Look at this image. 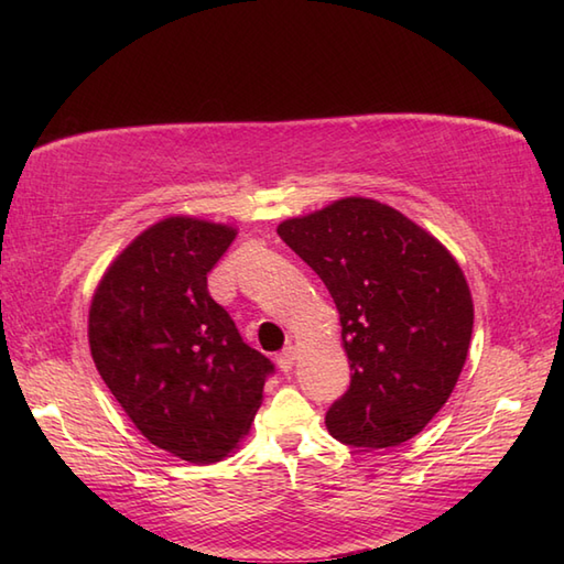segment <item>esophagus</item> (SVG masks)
<instances>
[{
	"label": "esophagus",
	"instance_id": "esophagus-1",
	"mask_svg": "<svg viewBox=\"0 0 564 564\" xmlns=\"http://www.w3.org/2000/svg\"><path fill=\"white\" fill-rule=\"evenodd\" d=\"M295 349L293 346H285V349L275 356V364H279V368L283 370V373H289V370L293 368V364H295Z\"/></svg>",
	"mask_w": 564,
	"mask_h": 564
}]
</instances>
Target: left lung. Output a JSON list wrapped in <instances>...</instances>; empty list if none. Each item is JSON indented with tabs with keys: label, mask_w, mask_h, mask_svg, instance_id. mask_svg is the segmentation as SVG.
Masks as SVG:
<instances>
[{
	"label": "left lung",
	"mask_w": 564,
	"mask_h": 564,
	"mask_svg": "<svg viewBox=\"0 0 564 564\" xmlns=\"http://www.w3.org/2000/svg\"><path fill=\"white\" fill-rule=\"evenodd\" d=\"M279 237L334 297L351 386L325 424L354 448L410 441L458 382L473 297L438 239L386 203L341 198L279 225Z\"/></svg>",
	"instance_id": "left-lung-1"
}]
</instances>
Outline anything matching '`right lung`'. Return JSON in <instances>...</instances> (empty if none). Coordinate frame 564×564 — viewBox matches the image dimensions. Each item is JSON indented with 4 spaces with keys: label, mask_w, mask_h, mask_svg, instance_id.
I'll use <instances>...</instances> for the list:
<instances>
[{
    "label": "right lung",
    "mask_w": 564,
    "mask_h": 564,
    "mask_svg": "<svg viewBox=\"0 0 564 564\" xmlns=\"http://www.w3.org/2000/svg\"><path fill=\"white\" fill-rule=\"evenodd\" d=\"M235 235L196 218L152 225L104 273L89 310L91 358L113 398L150 443L198 465L237 446L273 376L208 293Z\"/></svg>",
    "instance_id": "1"
}]
</instances>
